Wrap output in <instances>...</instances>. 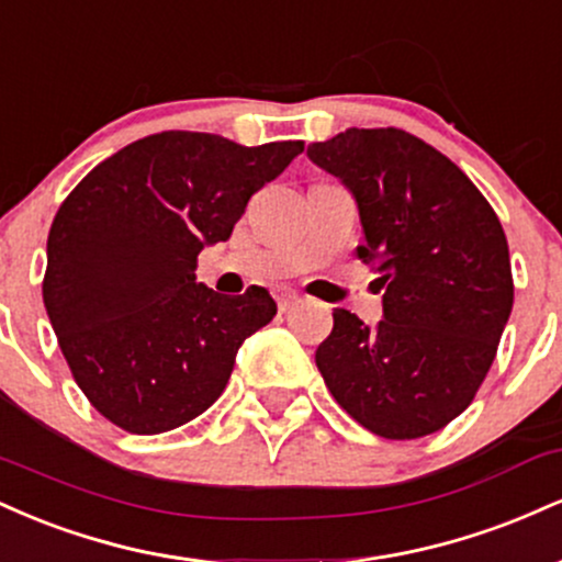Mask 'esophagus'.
<instances>
[{
    "label": "esophagus",
    "instance_id": "34e87169",
    "mask_svg": "<svg viewBox=\"0 0 562 562\" xmlns=\"http://www.w3.org/2000/svg\"><path fill=\"white\" fill-rule=\"evenodd\" d=\"M301 303V299L295 293H282V295H277V306H280V312H288V308H293V306H299Z\"/></svg>",
    "mask_w": 562,
    "mask_h": 562
}]
</instances>
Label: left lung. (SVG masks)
Listing matches in <instances>:
<instances>
[{
	"mask_svg": "<svg viewBox=\"0 0 562 562\" xmlns=\"http://www.w3.org/2000/svg\"><path fill=\"white\" fill-rule=\"evenodd\" d=\"M306 156L357 200L383 319L346 308L317 348L327 389L383 438L436 434L468 409L513 312L507 237L479 187L402 128H346Z\"/></svg>",
	"mask_w": 562,
	"mask_h": 562,
	"instance_id": "obj_1",
	"label": "left lung"
}]
</instances>
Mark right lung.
Wrapping results in <instances>:
<instances>
[{
	"label": "right lung",
	"instance_id": "1",
	"mask_svg": "<svg viewBox=\"0 0 562 562\" xmlns=\"http://www.w3.org/2000/svg\"><path fill=\"white\" fill-rule=\"evenodd\" d=\"M303 150L160 132L102 160L63 200L47 237L44 306L79 389L102 417L153 436L222 396L237 348L269 325L263 288L195 282L198 254L229 240L254 192Z\"/></svg>",
	"mask_w": 562,
	"mask_h": 562
}]
</instances>
